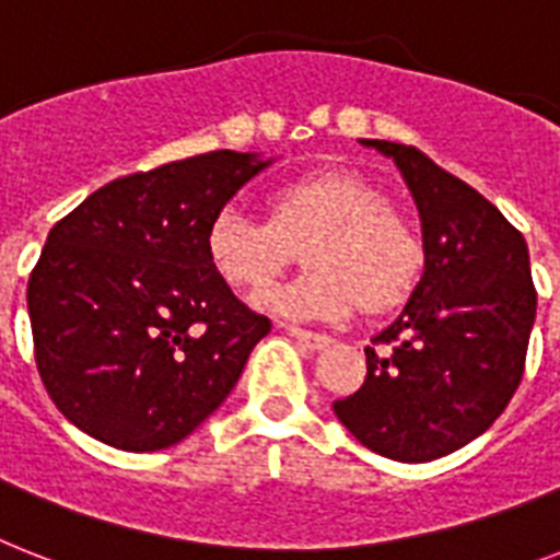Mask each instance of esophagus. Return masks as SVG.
I'll return each instance as SVG.
<instances>
[{
	"mask_svg": "<svg viewBox=\"0 0 560 560\" xmlns=\"http://www.w3.org/2000/svg\"><path fill=\"white\" fill-rule=\"evenodd\" d=\"M290 336L302 348H307V351H325L327 345H330V339L325 334H313V330H304V327H290Z\"/></svg>",
	"mask_w": 560,
	"mask_h": 560,
	"instance_id": "1",
	"label": "esophagus"
}]
</instances>
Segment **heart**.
I'll list each match as a JSON object with an SVG mask.
<instances>
[{
	"instance_id": "heart-1",
	"label": "heart",
	"mask_w": 560,
	"mask_h": 560,
	"mask_svg": "<svg viewBox=\"0 0 560 560\" xmlns=\"http://www.w3.org/2000/svg\"><path fill=\"white\" fill-rule=\"evenodd\" d=\"M307 247L304 276L256 295L261 311L299 322H339L353 307L383 313L406 302L425 267L417 226L383 189L353 172H319L267 198V224L224 203L203 226L209 270L233 290H261Z\"/></svg>"
}]
</instances>
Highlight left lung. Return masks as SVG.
Masks as SVG:
<instances>
[{"label":"left lung","instance_id":"left-lung-1","mask_svg":"<svg viewBox=\"0 0 560 560\" xmlns=\"http://www.w3.org/2000/svg\"><path fill=\"white\" fill-rule=\"evenodd\" d=\"M394 158L422 218L425 270L397 319L365 348L368 376L336 399L371 452L429 463L457 452L503 413L521 385L538 293L524 235L429 154L362 140Z\"/></svg>","mask_w":560,"mask_h":560}]
</instances>
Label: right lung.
<instances>
[{
	"mask_svg": "<svg viewBox=\"0 0 560 560\" xmlns=\"http://www.w3.org/2000/svg\"><path fill=\"white\" fill-rule=\"evenodd\" d=\"M267 163L230 149L163 163L51 226L28 279L34 359L89 438L161 452L230 397L270 319L209 270L203 226Z\"/></svg>",
	"mask_w": 560,
	"mask_h": 560,
	"instance_id": "right-lung-1",
	"label": "right lung"
}]
</instances>
